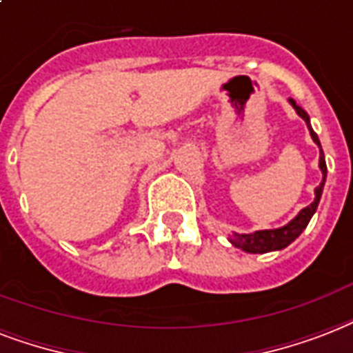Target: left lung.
Here are the masks:
<instances>
[{
    "label": "left lung",
    "instance_id": "obj_1",
    "mask_svg": "<svg viewBox=\"0 0 353 353\" xmlns=\"http://www.w3.org/2000/svg\"><path fill=\"white\" fill-rule=\"evenodd\" d=\"M291 101V105L293 108L296 110L302 119L307 123V128H310V134L313 141H315L316 145L321 147V141H319V136L315 134V130L311 128L310 125V116H307V112L302 110L293 99ZM319 168H321L322 174H324V179L322 182L319 184V188L315 190V201L311 202L310 206H305L302 212H300L296 217H294L289 225L281 226V228H276V230H259V232H254V234H236V236L232 237L230 241L234 247L241 248L245 252H250V254H265V252H270V250H280V248H285L291 241H294L296 237L302 234L310 219L313 217L315 214L316 206H319V201H321V195H322V188H324V182H326V160H324V152L321 149V158H319Z\"/></svg>",
    "mask_w": 353,
    "mask_h": 353
}]
</instances>
